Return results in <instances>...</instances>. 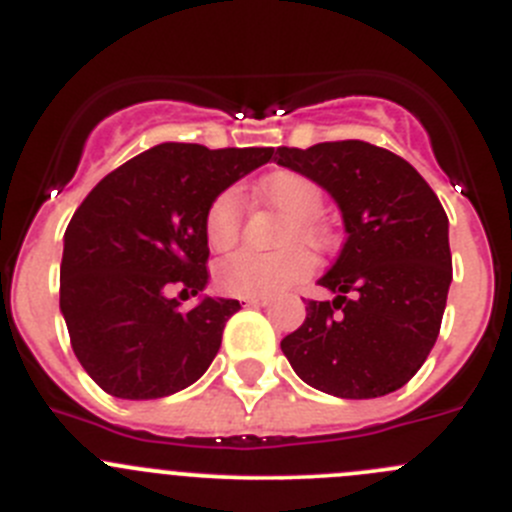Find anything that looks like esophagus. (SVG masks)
<instances>
[{"instance_id": "esophagus-1", "label": "esophagus", "mask_w": 512, "mask_h": 512, "mask_svg": "<svg viewBox=\"0 0 512 512\" xmlns=\"http://www.w3.org/2000/svg\"><path fill=\"white\" fill-rule=\"evenodd\" d=\"M242 302H245V307H267L270 305V300H267V297H242Z\"/></svg>"}]
</instances>
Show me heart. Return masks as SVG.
I'll list each match as a JSON object with an SVG mask.
<instances>
[{"label":"heart","mask_w":512,"mask_h":512,"mask_svg":"<svg viewBox=\"0 0 512 512\" xmlns=\"http://www.w3.org/2000/svg\"><path fill=\"white\" fill-rule=\"evenodd\" d=\"M260 197L277 212L290 217L282 232V242H305L317 245L320 230L317 217L322 212L320 185L295 170H277L260 182ZM242 227V195L237 187H227L207 205L205 237L207 245L217 252L230 250L240 237ZM310 272V257L300 247L270 252L242 250L225 257L217 265V285L227 295L237 297H272L287 290L292 282L302 280Z\"/></svg>","instance_id":"obj_1"}]
</instances>
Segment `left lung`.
Segmentation results:
<instances>
[{"label": "left lung", "mask_w": 512, "mask_h": 512, "mask_svg": "<svg viewBox=\"0 0 512 512\" xmlns=\"http://www.w3.org/2000/svg\"><path fill=\"white\" fill-rule=\"evenodd\" d=\"M277 165L335 197L347 240L307 300V317L280 342L292 370L327 395L395 393L438 340L453 257L448 215L410 162L360 140L277 147Z\"/></svg>", "instance_id": "8db88e82"}]
</instances>
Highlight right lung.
Here are the masks:
<instances>
[{"label":"right lung","mask_w":512,"mask_h":512,"mask_svg":"<svg viewBox=\"0 0 512 512\" xmlns=\"http://www.w3.org/2000/svg\"><path fill=\"white\" fill-rule=\"evenodd\" d=\"M272 152L165 142L109 172L77 207L64 232L59 310L104 393L157 400L205 375L240 302L202 297L182 310L167 290H205L207 205Z\"/></svg>","instance_id":"right-lung-1"}]
</instances>
